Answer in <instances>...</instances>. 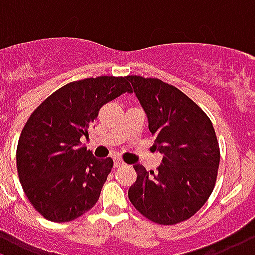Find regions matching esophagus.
I'll return each mask as SVG.
<instances>
[{"mask_svg": "<svg viewBox=\"0 0 255 255\" xmlns=\"http://www.w3.org/2000/svg\"><path fill=\"white\" fill-rule=\"evenodd\" d=\"M113 165H115V167H120V166L124 165V162L122 159H119V158H115L113 159Z\"/></svg>", "mask_w": 255, "mask_h": 255, "instance_id": "esophagus-1", "label": "esophagus"}]
</instances>
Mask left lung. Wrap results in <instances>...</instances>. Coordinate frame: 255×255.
<instances>
[{"mask_svg": "<svg viewBox=\"0 0 255 255\" xmlns=\"http://www.w3.org/2000/svg\"><path fill=\"white\" fill-rule=\"evenodd\" d=\"M162 154L156 171L133 165L137 178L128 190L133 207L158 224L184 222L199 211L214 190L220 152L215 129L199 105L158 78L128 75Z\"/></svg>", "mask_w": 255, "mask_h": 255, "instance_id": "8db88e82", "label": "left lung"}]
</instances>
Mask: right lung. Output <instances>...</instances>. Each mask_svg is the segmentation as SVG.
Wrapping results in <instances>:
<instances>
[{
  "instance_id": "obj_1",
  "label": "right lung",
  "mask_w": 255,
  "mask_h": 255,
  "mask_svg": "<svg viewBox=\"0 0 255 255\" xmlns=\"http://www.w3.org/2000/svg\"><path fill=\"white\" fill-rule=\"evenodd\" d=\"M131 92L127 77H97L62 86L37 107L17 146L22 189L37 212L65 223L88 212L111 173V158L97 159L82 144L104 104Z\"/></svg>"
}]
</instances>
